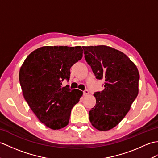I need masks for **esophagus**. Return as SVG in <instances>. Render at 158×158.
<instances>
[{"instance_id": "1", "label": "esophagus", "mask_w": 158, "mask_h": 158, "mask_svg": "<svg viewBox=\"0 0 158 158\" xmlns=\"http://www.w3.org/2000/svg\"><path fill=\"white\" fill-rule=\"evenodd\" d=\"M89 94V91L87 89H85V91H83V96H87V95Z\"/></svg>"}]
</instances>
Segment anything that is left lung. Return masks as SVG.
<instances>
[{
  "instance_id": "obj_1",
  "label": "left lung",
  "mask_w": 158,
  "mask_h": 158,
  "mask_svg": "<svg viewBox=\"0 0 158 158\" xmlns=\"http://www.w3.org/2000/svg\"><path fill=\"white\" fill-rule=\"evenodd\" d=\"M87 64L98 79L105 80L104 89L96 92V104L89 111L94 128L109 131L130 110L139 93V71L125 54L105 45L83 46Z\"/></svg>"
}]
</instances>
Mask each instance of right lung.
<instances>
[{
	"label": "right lung",
	"mask_w": 158,
	"mask_h": 158,
	"mask_svg": "<svg viewBox=\"0 0 158 158\" xmlns=\"http://www.w3.org/2000/svg\"><path fill=\"white\" fill-rule=\"evenodd\" d=\"M81 46L40 47L25 58L19 79L23 97L40 122L52 130L69 124L71 110L83 91L62 87L70 69L83 57Z\"/></svg>",
	"instance_id": "right-lung-1"
}]
</instances>
